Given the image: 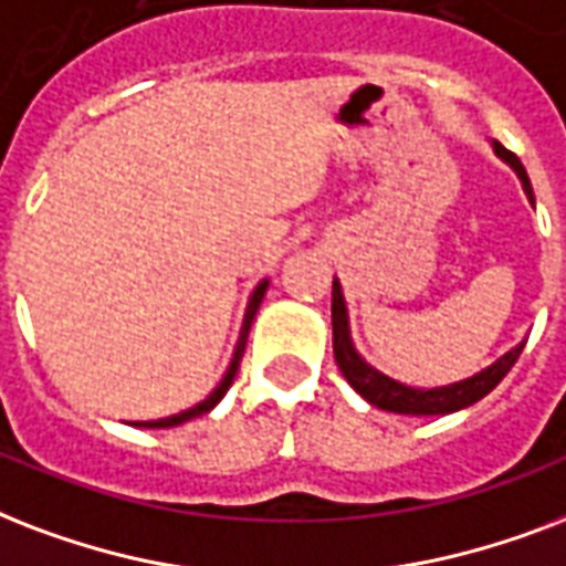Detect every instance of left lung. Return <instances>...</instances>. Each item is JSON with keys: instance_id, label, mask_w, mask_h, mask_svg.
Wrapping results in <instances>:
<instances>
[{"instance_id": "obj_1", "label": "left lung", "mask_w": 566, "mask_h": 566, "mask_svg": "<svg viewBox=\"0 0 566 566\" xmlns=\"http://www.w3.org/2000/svg\"><path fill=\"white\" fill-rule=\"evenodd\" d=\"M493 153H496L505 165L514 168V174L520 177V182H523L525 197L534 203L532 182H528V174H525L523 161L516 159L511 150H505L499 142H493ZM523 348L525 343L514 345V348L507 354H502L496 363H490L488 369H481L479 375H472V378L467 380H458V384H449V387H407L401 380H392L389 375H384V371H378L375 366H369V363L357 354V348H354L352 343V327H348V306H345L343 286H339V280H333V354H336V366H339V371L345 375V380H348L369 405L380 407V410H389V413L440 416L475 405V401H481V398L488 396L490 389L496 387L499 380L505 378L507 371H511V366L516 363V357L523 354Z\"/></svg>"}]
</instances>
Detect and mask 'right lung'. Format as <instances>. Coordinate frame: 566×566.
<instances>
[{"instance_id": "add662e5", "label": "right lung", "mask_w": 566, "mask_h": 566, "mask_svg": "<svg viewBox=\"0 0 566 566\" xmlns=\"http://www.w3.org/2000/svg\"><path fill=\"white\" fill-rule=\"evenodd\" d=\"M265 289H269V280H262L260 286L253 289L251 301H248V310H244V322H242V331H239V343H235V352H233V360H230V366H227V371H223L221 384L209 392V396L200 401V405L188 407V410H182V413L177 416H168V419H153V422H135L138 428H174V424H182L188 422V419H197V416L209 413L218 401H221L223 396H227V389L233 387V378L235 371H239V363H242V354H244V345H248V333H251V324H253V315H256V310H260L262 297H265Z\"/></svg>"}]
</instances>
